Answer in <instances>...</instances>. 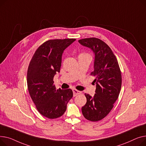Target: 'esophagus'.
<instances>
[{
  "label": "esophagus",
  "instance_id": "1",
  "mask_svg": "<svg viewBox=\"0 0 146 146\" xmlns=\"http://www.w3.org/2000/svg\"><path fill=\"white\" fill-rule=\"evenodd\" d=\"M72 91H73V94H74V96H76L77 95H78V94H80L81 93V91L77 90L76 89H73L72 90Z\"/></svg>",
  "mask_w": 146,
  "mask_h": 146
}]
</instances>
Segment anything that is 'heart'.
<instances>
[{"instance_id": "b5f03b06", "label": "heart", "mask_w": 146, "mask_h": 146, "mask_svg": "<svg viewBox=\"0 0 146 146\" xmlns=\"http://www.w3.org/2000/svg\"><path fill=\"white\" fill-rule=\"evenodd\" d=\"M80 55H90L88 54H87V53H82Z\"/></svg>"}]
</instances>
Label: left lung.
Segmentation results:
<instances>
[{
    "instance_id": "obj_1",
    "label": "left lung",
    "mask_w": 146,
    "mask_h": 146,
    "mask_svg": "<svg viewBox=\"0 0 146 146\" xmlns=\"http://www.w3.org/2000/svg\"><path fill=\"white\" fill-rule=\"evenodd\" d=\"M82 45L90 48L95 54L94 70L96 94L94 97L85 94L87 102L82 107L84 117L91 121H98L106 117L113 109L121 87V72L116 56L109 46L97 38L78 40Z\"/></svg>"
}]
</instances>
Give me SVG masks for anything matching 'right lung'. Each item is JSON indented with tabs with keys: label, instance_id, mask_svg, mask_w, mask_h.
Here are the masks:
<instances>
[{
	"label": "right lung",
	"instance_id": "1",
	"mask_svg": "<svg viewBox=\"0 0 146 146\" xmlns=\"http://www.w3.org/2000/svg\"><path fill=\"white\" fill-rule=\"evenodd\" d=\"M75 39H50L35 51L27 72L30 96L40 114L50 119L62 116L73 96L72 90L56 89L54 76L60 72L64 50Z\"/></svg>",
	"mask_w": 146,
	"mask_h": 146
}]
</instances>
